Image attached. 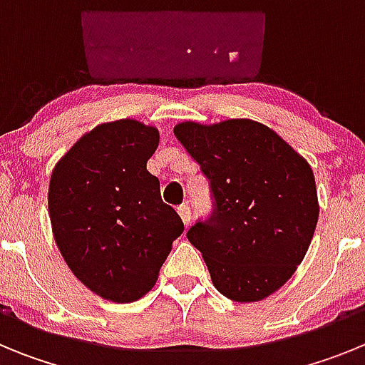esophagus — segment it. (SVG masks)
Listing matches in <instances>:
<instances>
[{"mask_svg": "<svg viewBox=\"0 0 365 365\" xmlns=\"http://www.w3.org/2000/svg\"><path fill=\"white\" fill-rule=\"evenodd\" d=\"M177 214L180 215L182 222H185V227H190V221H192V212H190V206L188 205H180L177 208Z\"/></svg>", "mask_w": 365, "mask_h": 365, "instance_id": "obj_1", "label": "esophagus"}]
</instances>
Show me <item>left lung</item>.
I'll list each match as a JSON object with an SVG mask.
<instances>
[{
	"label": "left lung",
	"instance_id": "left-lung-1",
	"mask_svg": "<svg viewBox=\"0 0 365 365\" xmlns=\"http://www.w3.org/2000/svg\"><path fill=\"white\" fill-rule=\"evenodd\" d=\"M173 133L214 192L215 215L190 228L188 240L215 289L241 303L282 289L307 254L320 214L311 164L250 118L186 120Z\"/></svg>",
	"mask_w": 365,
	"mask_h": 365
}]
</instances>
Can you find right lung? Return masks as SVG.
<instances>
[{
  "label": "right lung",
  "instance_id": "right-lung-1",
  "mask_svg": "<svg viewBox=\"0 0 365 365\" xmlns=\"http://www.w3.org/2000/svg\"><path fill=\"white\" fill-rule=\"evenodd\" d=\"M159 130L135 118L83 133L53 168L49 219L71 272L100 298L137 302L153 289L185 225L146 170Z\"/></svg>",
  "mask_w": 365,
  "mask_h": 365
}]
</instances>
